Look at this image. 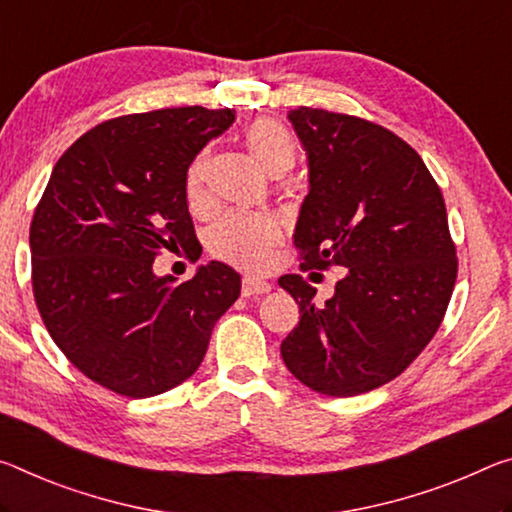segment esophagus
I'll return each instance as SVG.
<instances>
[{"label":"esophagus","instance_id":"esophagus-1","mask_svg":"<svg viewBox=\"0 0 512 512\" xmlns=\"http://www.w3.org/2000/svg\"><path fill=\"white\" fill-rule=\"evenodd\" d=\"M243 296H257V294H269L271 285L266 280H257V278H246L241 285Z\"/></svg>","mask_w":512,"mask_h":512}]
</instances>
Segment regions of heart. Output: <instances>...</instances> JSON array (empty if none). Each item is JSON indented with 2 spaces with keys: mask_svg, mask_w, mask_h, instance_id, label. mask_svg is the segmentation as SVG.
Wrapping results in <instances>:
<instances>
[{
  "mask_svg": "<svg viewBox=\"0 0 512 512\" xmlns=\"http://www.w3.org/2000/svg\"><path fill=\"white\" fill-rule=\"evenodd\" d=\"M243 143L253 159L266 173L282 175L294 166L296 141L287 125L275 118H257L243 129ZM207 180V157L198 154L186 168L184 196L189 205H200L205 198ZM280 241V230L271 218L248 216V218H225L212 232V255L223 262L237 266L243 271H262L269 264L275 243Z\"/></svg>",
  "mask_w": 512,
  "mask_h": 512,
  "instance_id": "1",
  "label": "heart"
}]
</instances>
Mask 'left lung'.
<instances>
[{
	"instance_id": "obj_1",
	"label": "left lung",
	"mask_w": 512,
	"mask_h": 512,
	"mask_svg": "<svg viewBox=\"0 0 512 512\" xmlns=\"http://www.w3.org/2000/svg\"><path fill=\"white\" fill-rule=\"evenodd\" d=\"M310 161L294 246L300 269H342L314 305L303 275H282L300 321L280 346L300 383L355 396L389 383L424 351L458 275L444 198L415 148L383 125L326 109L289 113Z\"/></svg>"
}]
</instances>
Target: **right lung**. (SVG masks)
I'll return each instance as SVG.
<instances>
[{
    "instance_id": "obj_1",
    "label": "right lung",
    "mask_w": 512,
    "mask_h": 512,
    "mask_svg": "<svg viewBox=\"0 0 512 512\" xmlns=\"http://www.w3.org/2000/svg\"><path fill=\"white\" fill-rule=\"evenodd\" d=\"M232 120V109L205 107L104 120L61 154L31 218V287L47 332L120 396L148 399L191 378L241 294V275L221 262L182 285L152 273L161 250L198 243L184 175Z\"/></svg>"
}]
</instances>
